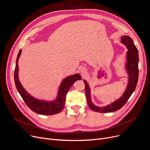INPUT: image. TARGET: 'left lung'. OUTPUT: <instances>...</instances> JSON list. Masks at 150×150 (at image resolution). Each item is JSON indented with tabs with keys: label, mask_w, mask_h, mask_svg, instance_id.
<instances>
[{
	"label": "left lung",
	"mask_w": 150,
	"mask_h": 150,
	"mask_svg": "<svg viewBox=\"0 0 150 150\" xmlns=\"http://www.w3.org/2000/svg\"><path fill=\"white\" fill-rule=\"evenodd\" d=\"M121 43L124 44L127 47L128 51L126 53V64L125 69L128 75V82L127 89L123 93V95L117 99L111 104L105 106H98L94 105L91 100V88L89 85L85 80V92L86 99L89 108L93 111L102 113L111 112L120 109L128 100L133 92L134 91L138 81L139 77V53L137 49L135 46L132 39L127 36L124 35L121 38Z\"/></svg>",
	"instance_id": "8db88e82"
}]
</instances>
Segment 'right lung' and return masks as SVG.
I'll return each instance as SVG.
<instances>
[{
  "label": "right lung",
  "mask_w": 150,
  "mask_h": 150,
  "mask_svg": "<svg viewBox=\"0 0 150 150\" xmlns=\"http://www.w3.org/2000/svg\"><path fill=\"white\" fill-rule=\"evenodd\" d=\"M21 52L22 50H20L16 61L14 74L16 87L21 97L31 111L38 114L50 115L60 112L64 108L67 93L76 81L81 79V75L79 74H75L66 77L59 84L56 97L53 100L47 101L36 98L27 92L19 81L18 61Z\"/></svg>",
  "instance_id": "1"
}]
</instances>
